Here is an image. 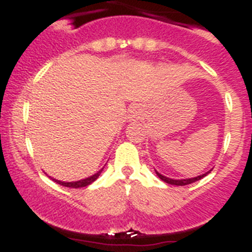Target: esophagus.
<instances>
[{"label": "esophagus", "instance_id": "esophagus-1", "mask_svg": "<svg viewBox=\"0 0 252 252\" xmlns=\"http://www.w3.org/2000/svg\"><path fill=\"white\" fill-rule=\"evenodd\" d=\"M141 113H142L141 108H139V107H132V110H131V113H130V120L136 121V120L140 119Z\"/></svg>", "mask_w": 252, "mask_h": 252}]
</instances>
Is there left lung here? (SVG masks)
Instances as JSON below:
<instances>
[{
  "instance_id": "left-lung-1",
  "label": "left lung",
  "mask_w": 252,
  "mask_h": 252,
  "mask_svg": "<svg viewBox=\"0 0 252 252\" xmlns=\"http://www.w3.org/2000/svg\"><path fill=\"white\" fill-rule=\"evenodd\" d=\"M155 173H157L158 177H159L160 179L162 180V182H165V183H168V184H171V186H187V184L194 183V182H197V180H199V179H202V178H204L207 174H208V173H211V170L207 171V173H204V174H202V175H198V177L187 178V179H171V178L164 177V175H162V174L158 173L157 170H155Z\"/></svg>"
}]
</instances>
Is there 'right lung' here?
<instances>
[{
    "instance_id": "obj_1",
    "label": "right lung",
    "mask_w": 252,
    "mask_h": 252,
    "mask_svg": "<svg viewBox=\"0 0 252 252\" xmlns=\"http://www.w3.org/2000/svg\"><path fill=\"white\" fill-rule=\"evenodd\" d=\"M102 170H103V169H101L99 171H97L95 174L86 178V179L77 180V182H62V180H57V179H54V178H51V179L54 180L55 183L60 184V186H63V187H68V188H83V187L90 186L91 183H93V182H94V180L99 177V174L102 173Z\"/></svg>"
}]
</instances>
